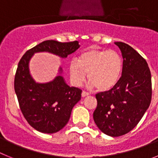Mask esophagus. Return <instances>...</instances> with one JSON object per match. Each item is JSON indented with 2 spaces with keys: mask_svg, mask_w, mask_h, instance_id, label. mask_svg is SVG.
<instances>
[{
  "mask_svg": "<svg viewBox=\"0 0 158 158\" xmlns=\"http://www.w3.org/2000/svg\"><path fill=\"white\" fill-rule=\"evenodd\" d=\"M89 93H87V92H85V91L82 92V93H81L82 97H85V96H89Z\"/></svg>",
  "mask_w": 158,
  "mask_h": 158,
  "instance_id": "obj_1",
  "label": "esophagus"
}]
</instances>
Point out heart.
Listing matches in <instances>:
<instances>
[{
	"label": "heart",
	"mask_w": 158,
	"mask_h": 158,
	"mask_svg": "<svg viewBox=\"0 0 158 158\" xmlns=\"http://www.w3.org/2000/svg\"><path fill=\"white\" fill-rule=\"evenodd\" d=\"M123 70V59L115 50L88 49L69 65V77L74 85H81L88 73L90 86L101 92L115 87L120 80Z\"/></svg>",
	"instance_id": "1"
}]
</instances>
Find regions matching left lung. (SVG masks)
<instances>
[{
  "mask_svg": "<svg viewBox=\"0 0 158 158\" xmlns=\"http://www.w3.org/2000/svg\"><path fill=\"white\" fill-rule=\"evenodd\" d=\"M123 58L120 80L111 90L97 93L93 119L105 135H126L139 123L150 107L151 73L146 60L131 46L115 42Z\"/></svg>",
  "mask_w": 158,
  "mask_h": 158,
  "instance_id": "8db88e82",
  "label": "left lung"
}]
</instances>
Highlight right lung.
I'll return each instance as SVG.
<instances>
[{
  "label": "right lung",
  "mask_w": 158,
  "mask_h": 158,
  "mask_svg": "<svg viewBox=\"0 0 158 158\" xmlns=\"http://www.w3.org/2000/svg\"><path fill=\"white\" fill-rule=\"evenodd\" d=\"M79 47L78 41L61 43L46 40L27 51L19 62L14 81L15 93L23 116L36 131L53 134L62 130L70 118L73 107L81 100L82 91L67 85L62 76V67L51 81L36 82L29 69L31 58L40 52L65 58Z\"/></svg>",
  "instance_id": "add662e5"
}]
</instances>
